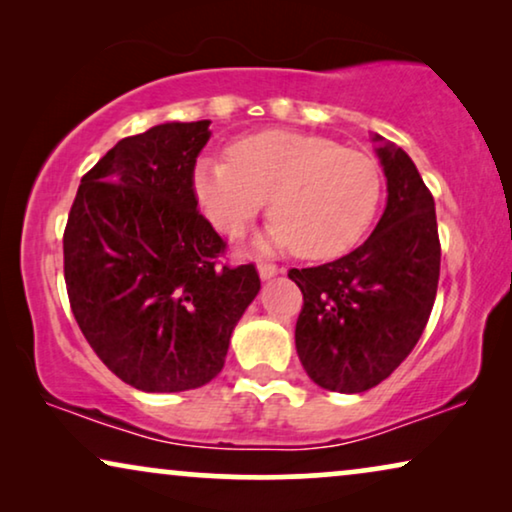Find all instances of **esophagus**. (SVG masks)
Instances as JSON below:
<instances>
[{
	"mask_svg": "<svg viewBox=\"0 0 512 512\" xmlns=\"http://www.w3.org/2000/svg\"><path fill=\"white\" fill-rule=\"evenodd\" d=\"M279 272H282V270H279L277 265H272V263L258 265V275H261V279H272V277H277Z\"/></svg>",
	"mask_w": 512,
	"mask_h": 512,
	"instance_id": "34e87169",
	"label": "esophagus"
}]
</instances>
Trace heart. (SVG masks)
<instances>
[{"mask_svg": "<svg viewBox=\"0 0 512 512\" xmlns=\"http://www.w3.org/2000/svg\"><path fill=\"white\" fill-rule=\"evenodd\" d=\"M230 160L200 158L193 193L228 237H242L270 200L263 249H293L307 261L345 254L375 219L382 172L368 153L296 130L237 139Z\"/></svg>", "mask_w": 512, "mask_h": 512, "instance_id": "b5f03b06", "label": "heart"}]
</instances>
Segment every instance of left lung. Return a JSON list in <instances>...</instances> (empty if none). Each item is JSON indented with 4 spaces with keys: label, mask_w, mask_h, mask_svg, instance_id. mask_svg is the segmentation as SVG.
Segmentation results:
<instances>
[{
    "label": "left lung",
    "mask_w": 512,
    "mask_h": 512,
    "mask_svg": "<svg viewBox=\"0 0 512 512\" xmlns=\"http://www.w3.org/2000/svg\"><path fill=\"white\" fill-rule=\"evenodd\" d=\"M387 207L352 254L293 268L303 291L296 352L321 389L361 394L394 373L422 338L436 300L440 242L433 195L401 146L373 135Z\"/></svg>",
    "instance_id": "8db88e82"
}]
</instances>
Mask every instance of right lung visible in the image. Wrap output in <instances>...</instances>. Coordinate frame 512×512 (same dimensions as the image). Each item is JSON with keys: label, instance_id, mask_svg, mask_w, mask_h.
<instances>
[{"label": "right lung", "instance_id": "obj_1", "mask_svg": "<svg viewBox=\"0 0 512 512\" xmlns=\"http://www.w3.org/2000/svg\"><path fill=\"white\" fill-rule=\"evenodd\" d=\"M209 121L125 137L81 179L62 249L81 333L139 391L198 389L261 291L254 265L219 263L226 242L198 212L195 158Z\"/></svg>", "mask_w": 512, "mask_h": 512}]
</instances>
